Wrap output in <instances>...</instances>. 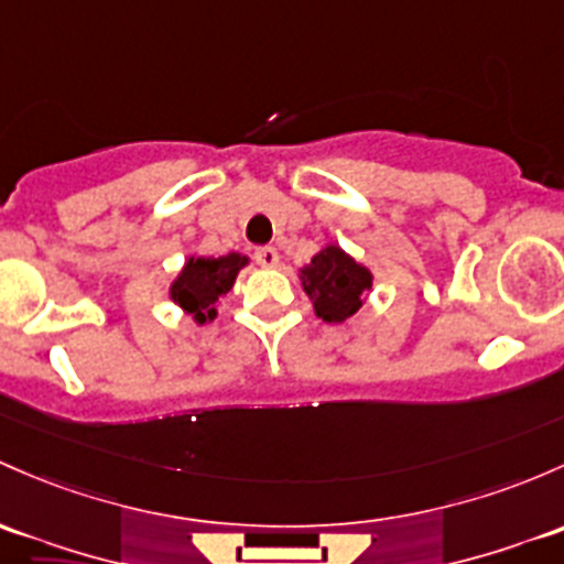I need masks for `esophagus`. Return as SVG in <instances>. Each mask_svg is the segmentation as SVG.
I'll list each match as a JSON object with an SVG mask.
<instances>
[{"mask_svg":"<svg viewBox=\"0 0 564 564\" xmlns=\"http://www.w3.org/2000/svg\"><path fill=\"white\" fill-rule=\"evenodd\" d=\"M253 257H257V262L264 264V267H278V264H281V253H278L272 246L257 248V253H253Z\"/></svg>","mask_w":564,"mask_h":564,"instance_id":"34e87169","label":"esophagus"}]
</instances>
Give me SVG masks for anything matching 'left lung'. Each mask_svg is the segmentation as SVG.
Returning <instances> with one entry per match:
<instances>
[{"label":"left lung","instance_id":"1","mask_svg":"<svg viewBox=\"0 0 564 564\" xmlns=\"http://www.w3.org/2000/svg\"><path fill=\"white\" fill-rule=\"evenodd\" d=\"M300 281L313 300L316 316L327 324H340L361 307L365 292L372 289V272L332 242L311 259V264L302 267Z\"/></svg>","mask_w":564,"mask_h":564}]
</instances>
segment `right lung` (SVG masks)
<instances>
[{"mask_svg": "<svg viewBox=\"0 0 564 564\" xmlns=\"http://www.w3.org/2000/svg\"><path fill=\"white\" fill-rule=\"evenodd\" d=\"M248 257L242 253H227V257H188L183 270L170 286V300L192 313L194 322L205 324L216 318V302L235 286V278Z\"/></svg>", "mask_w": 564, "mask_h": 564, "instance_id": "obj_1", "label": "right lung"}]
</instances>
